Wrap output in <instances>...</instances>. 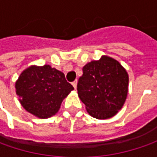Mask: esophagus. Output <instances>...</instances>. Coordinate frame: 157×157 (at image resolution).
I'll return each mask as SVG.
<instances>
[{
    "instance_id": "1",
    "label": "esophagus",
    "mask_w": 157,
    "mask_h": 157,
    "mask_svg": "<svg viewBox=\"0 0 157 157\" xmlns=\"http://www.w3.org/2000/svg\"><path fill=\"white\" fill-rule=\"evenodd\" d=\"M77 84H78V81H77V80H74V81L71 83V85L73 86V87L75 88V89L77 88Z\"/></svg>"
}]
</instances>
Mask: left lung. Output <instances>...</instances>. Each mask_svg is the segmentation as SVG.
I'll list each match as a JSON object with an SVG mask.
<instances>
[{"label": "left lung", "instance_id": "8db88e82", "mask_svg": "<svg viewBox=\"0 0 157 157\" xmlns=\"http://www.w3.org/2000/svg\"><path fill=\"white\" fill-rule=\"evenodd\" d=\"M128 74L116 59L103 55L83 67L78 83V95L87 113L98 120L117 114L127 100Z\"/></svg>", "mask_w": 157, "mask_h": 157}]
</instances>
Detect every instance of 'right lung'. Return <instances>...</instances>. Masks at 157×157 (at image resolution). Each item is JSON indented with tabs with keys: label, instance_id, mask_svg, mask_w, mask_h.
Segmentation results:
<instances>
[{
	"label": "right lung",
	"instance_id": "obj_1",
	"mask_svg": "<svg viewBox=\"0 0 157 157\" xmlns=\"http://www.w3.org/2000/svg\"><path fill=\"white\" fill-rule=\"evenodd\" d=\"M15 87L22 107L40 119L55 115L74 89L62 71L49 64L31 65L22 71Z\"/></svg>",
	"mask_w": 157,
	"mask_h": 157
}]
</instances>
